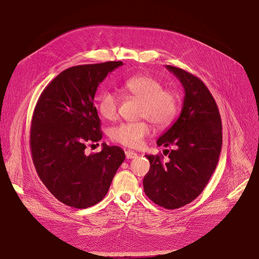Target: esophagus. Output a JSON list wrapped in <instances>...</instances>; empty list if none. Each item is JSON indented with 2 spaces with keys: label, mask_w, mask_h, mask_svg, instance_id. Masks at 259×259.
I'll return each mask as SVG.
<instances>
[{
  "label": "esophagus",
  "mask_w": 259,
  "mask_h": 259,
  "mask_svg": "<svg viewBox=\"0 0 259 259\" xmlns=\"http://www.w3.org/2000/svg\"><path fill=\"white\" fill-rule=\"evenodd\" d=\"M125 155H126L127 159H135L137 157V154L133 151H126Z\"/></svg>",
  "instance_id": "obj_1"
}]
</instances>
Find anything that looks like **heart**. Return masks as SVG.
I'll return each mask as SVG.
<instances>
[{"label": "heart", "mask_w": 259, "mask_h": 259, "mask_svg": "<svg viewBox=\"0 0 259 259\" xmlns=\"http://www.w3.org/2000/svg\"><path fill=\"white\" fill-rule=\"evenodd\" d=\"M125 94L140 100L138 116L150 119L158 128L171 124L176 117L179 106L178 96L169 89H163L162 83L150 75H136L126 79L122 85ZM120 97L113 91L103 92L97 103L100 115L108 120L117 119L120 106ZM151 133V125L147 120L124 122L109 131V136L115 142L128 147H139L144 138Z\"/></svg>", "instance_id": "obj_1"}]
</instances>
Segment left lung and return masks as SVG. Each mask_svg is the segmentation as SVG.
<instances>
[{
	"label": "left lung",
	"instance_id": "1",
	"mask_svg": "<svg viewBox=\"0 0 259 259\" xmlns=\"http://www.w3.org/2000/svg\"><path fill=\"white\" fill-rule=\"evenodd\" d=\"M166 67L182 84L184 99L179 118L157 144L175 149L170 153L166 150L167 163L160 155H145L151 168L143 178V190L157 205L177 209L193 202L207 186L221 152L223 125L206 85L182 68Z\"/></svg>",
	"mask_w": 259,
	"mask_h": 259
}]
</instances>
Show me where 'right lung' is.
<instances>
[{"label": "right lung", "instance_id": "right-lung-1", "mask_svg": "<svg viewBox=\"0 0 259 259\" xmlns=\"http://www.w3.org/2000/svg\"><path fill=\"white\" fill-rule=\"evenodd\" d=\"M122 64L107 61L69 67L49 83L34 107L32 162L48 191L67 206L85 209L99 203L125 160L121 147L105 143L101 152L85 154L87 144L102 138L93 105L97 87Z\"/></svg>", "mask_w": 259, "mask_h": 259}]
</instances>
